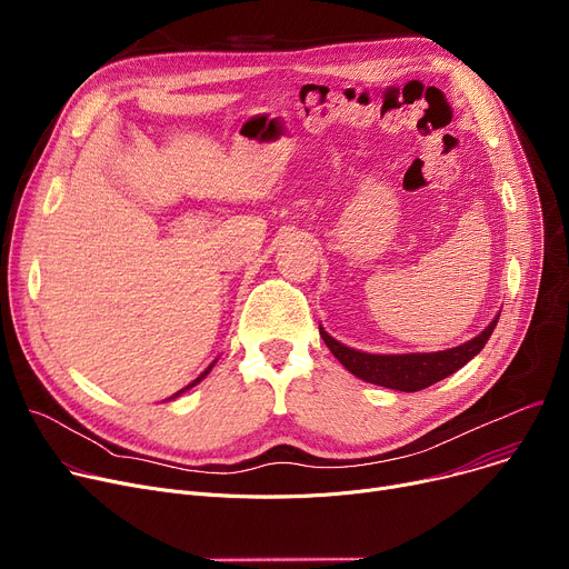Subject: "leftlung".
Here are the masks:
<instances>
[{
	"label": "left lung",
	"mask_w": 569,
	"mask_h": 569,
	"mask_svg": "<svg viewBox=\"0 0 569 569\" xmlns=\"http://www.w3.org/2000/svg\"><path fill=\"white\" fill-rule=\"evenodd\" d=\"M498 317L500 315L493 317V321L480 332L478 338L469 340L466 345H459L455 349L431 351V353H390V356L365 353V351L345 347L336 338H330L321 326H319V336L323 338L332 356H336L353 377L375 386L402 390V392H416L455 375L459 367H463L473 356H478L493 332Z\"/></svg>",
	"instance_id": "obj_1"
}]
</instances>
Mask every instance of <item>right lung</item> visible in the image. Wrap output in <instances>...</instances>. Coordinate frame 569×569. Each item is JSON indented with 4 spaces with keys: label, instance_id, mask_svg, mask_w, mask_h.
Listing matches in <instances>:
<instances>
[{
    "label": "right lung",
    "instance_id": "add662e5",
    "mask_svg": "<svg viewBox=\"0 0 569 569\" xmlns=\"http://www.w3.org/2000/svg\"><path fill=\"white\" fill-rule=\"evenodd\" d=\"M213 365H216V360H213V362H211V365H209V367H207V370H204V372H202V375H199V377H197V379H194V381H192V383H188V386H186V388H181V390H179V392H174V395H172V397H170V399H174V397H179V395H181V392H186V390H190V388H192V386H197V383H199V381H202V379H204V377H207V375H209V372H211V370H213Z\"/></svg>",
    "mask_w": 569,
    "mask_h": 569
}]
</instances>
